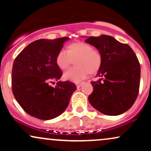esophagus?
I'll return each mask as SVG.
<instances>
[{
  "instance_id": "34e87169",
  "label": "esophagus",
  "mask_w": 151,
  "mask_h": 151,
  "mask_svg": "<svg viewBox=\"0 0 151 151\" xmlns=\"http://www.w3.org/2000/svg\"><path fill=\"white\" fill-rule=\"evenodd\" d=\"M83 84H84V82H77L76 83V85H77V88H79L83 85Z\"/></svg>"
}]
</instances>
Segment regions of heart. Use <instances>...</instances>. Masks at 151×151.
I'll return each mask as SVG.
<instances>
[{
	"label": "heart",
	"instance_id": "b5f03b06",
	"mask_svg": "<svg viewBox=\"0 0 151 151\" xmlns=\"http://www.w3.org/2000/svg\"><path fill=\"white\" fill-rule=\"evenodd\" d=\"M76 58L77 67L70 69L64 74L66 79L75 82L85 79L89 73H96L102 64V57L99 52L93 50L89 44L77 42L67 47V51L59 52L56 57L57 65L62 70H65Z\"/></svg>",
	"mask_w": 151,
	"mask_h": 151
}]
</instances>
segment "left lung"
Wrapping results in <instances>:
<instances>
[{
  "instance_id": "left-lung-1",
  "label": "left lung",
  "mask_w": 151,
  "mask_h": 151,
  "mask_svg": "<svg viewBox=\"0 0 151 151\" xmlns=\"http://www.w3.org/2000/svg\"><path fill=\"white\" fill-rule=\"evenodd\" d=\"M85 42L95 47L102 57L96 76L100 79L91 82L93 90L89 101L106 115L124 113L134 104L139 91L141 66L136 54L127 44L106 35L88 37Z\"/></svg>"
}]
</instances>
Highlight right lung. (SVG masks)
<instances>
[{"mask_svg": "<svg viewBox=\"0 0 151 151\" xmlns=\"http://www.w3.org/2000/svg\"><path fill=\"white\" fill-rule=\"evenodd\" d=\"M70 38L40 39L23 49L15 58L12 70V90L26 113L42 120H50L65 111L77 86L70 81H58L62 72L57 55ZM58 81L55 88L49 85Z\"/></svg>", "mask_w": 151, "mask_h": 151, "instance_id": "1", "label": "right lung"}]
</instances>
